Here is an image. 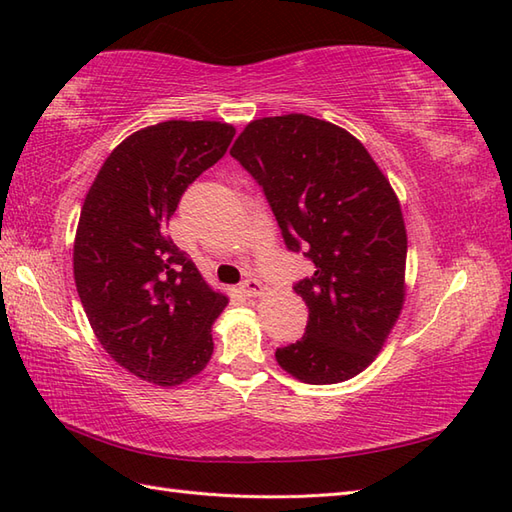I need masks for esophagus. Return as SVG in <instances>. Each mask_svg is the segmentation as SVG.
Here are the masks:
<instances>
[{"mask_svg": "<svg viewBox=\"0 0 512 512\" xmlns=\"http://www.w3.org/2000/svg\"><path fill=\"white\" fill-rule=\"evenodd\" d=\"M239 290H242L246 297H259V295H262V281L255 279V277H248V279L242 281Z\"/></svg>", "mask_w": 512, "mask_h": 512, "instance_id": "esophagus-1", "label": "esophagus"}]
</instances>
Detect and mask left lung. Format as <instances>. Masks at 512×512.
<instances>
[{"instance_id": "left-lung-1", "label": "left lung", "mask_w": 512, "mask_h": 512, "mask_svg": "<svg viewBox=\"0 0 512 512\" xmlns=\"http://www.w3.org/2000/svg\"><path fill=\"white\" fill-rule=\"evenodd\" d=\"M231 156L262 187L284 244L314 264L295 284L308 306L277 363L310 385L361 374L405 301L407 233L394 189L345 129L306 114L250 123Z\"/></svg>"}]
</instances>
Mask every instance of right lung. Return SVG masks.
Instances as JSON below:
<instances>
[{
    "instance_id": "obj_1",
    "label": "right lung",
    "mask_w": 512,
    "mask_h": 512,
    "mask_svg": "<svg viewBox=\"0 0 512 512\" xmlns=\"http://www.w3.org/2000/svg\"><path fill=\"white\" fill-rule=\"evenodd\" d=\"M235 129L167 121L118 145L85 195L74 281L96 339L118 365L160 387L200 374L228 299L167 235L189 184L220 160Z\"/></svg>"
}]
</instances>
